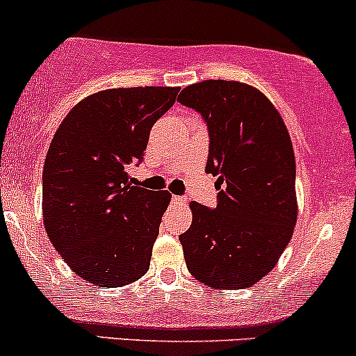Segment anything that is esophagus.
<instances>
[{"label": "esophagus", "instance_id": "esophagus-1", "mask_svg": "<svg viewBox=\"0 0 356 356\" xmlns=\"http://www.w3.org/2000/svg\"><path fill=\"white\" fill-rule=\"evenodd\" d=\"M172 202H175V204H186V197L172 196Z\"/></svg>", "mask_w": 356, "mask_h": 356}]
</instances>
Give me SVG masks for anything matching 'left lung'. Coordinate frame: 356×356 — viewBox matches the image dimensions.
<instances>
[{"label":"left lung","instance_id":"obj_1","mask_svg":"<svg viewBox=\"0 0 356 356\" xmlns=\"http://www.w3.org/2000/svg\"><path fill=\"white\" fill-rule=\"evenodd\" d=\"M177 101L208 124L206 172L218 177L214 209L191 202L179 236L187 270L214 289H247L275 267L298 220L296 159L282 116L268 97L238 81L209 79Z\"/></svg>","mask_w":356,"mask_h":356}]
</instances>
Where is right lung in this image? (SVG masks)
Instances as JSON below:
<instances>
[{
    "label": "right lung",
    "mask_w": 356,
    "mask_h": 356,
    "mask_svg": "<svg viewBox=\"0 0 356 356\" xmlns=\"http://www.w3.org/2000/svg\"><path fill=\"white\" fill-rule=\"evenodd\" d=\"M179 88H116L77 103L45 157L42 213L54 248L70 270L99 287L145 275L169 191L134 186L152 127Z\"/></svg>",
    "instance_id": "obj_1"
}]
</instances>
